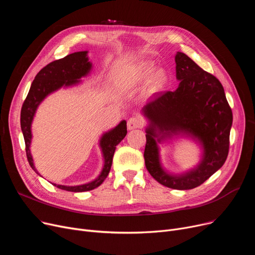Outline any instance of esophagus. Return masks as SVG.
<instances>
[{
    "instance_id": "esophagus-1",
    "label": "esophagus",
    "mask_w": 255,
    "mask_h": 255,
    "mask_svg": "<svg viewBox=\"0 0 255 255\" xmlns=\"http://www.w3.org/2000/svg\"><path fill=\"white\" fill-rule=\"evenodd\" d=\"M128 129L132 130V129H137L143 126V120L140 117L134 116V117H131L128 120V123H127Z\"/></svg>"
}]
</instances>
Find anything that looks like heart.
<instances>
[{"instance_id": "1", "label": "heart", "mask_w": 255, "mask_h": 255, "mask_svg": "<svg viewBox=\"0 0 255 255\" xmlns=\"http://www.w3.org/2000/svg\"><path fill=\"white\" fill-rule=\"evenodd\" d=\"M156 67L153 63H142L137 71V79L138 80H145L148 79L149 77H151L152 74L155 72ZM166 79L167 76L165 74V72L163 70H159L155 73L152 78V82H151V89L153 91H157L159 89H161L165 83H166Z\"/></svg>"}]
</instances>
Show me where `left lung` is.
Returning <instances> with one entry per match:
<instances>
[{
  "label": "left lung",
  "mask_w": 255,
  "mask_h": 255,
  "mask_svg": "<svg viewBox=\"0 0 255 255\" xmlns=\"http://www.w3.org/2000/svg\"><path fill=\"white\" fill-rule=\"evenodd\" d=\"M175 60L180 80L178 89L160 94L142 110L151 121L146 129L143 157L146 169L157 182L171 189L188 190L202 185L224 164L230 151L233 112L215 76L200 68L184 52H178ZM156 128L165 134L184 131L198 137L205 149L202 163L182 177L167 175L158 163L153 138Z\"/></svg>",
  "instance_id": "obj_1"
}]
</instances>
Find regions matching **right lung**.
Masks as SVG:
<instances>
[{"instance_id": "obj_1", "label": "right lung", "mask_w": 255, "mask_h": 255, "mask_svg": "<svg viewBox=\"0 0 255 255\" xmlns=\"http://www.w3.org/2000/svg\"><path fill=\"white\" fill-rule=\"evenodd\" d=\"M91 69V63L88 62L87 51H78L64 57L63 59L56 60L40 70L35 79L33 80L28 96L24 99L21 112H20V126L25 143V154L31 167L38 173L33 164V159L30 153L31 143V123L36 112L37 106L41 102L45 96H47L52 91L61 88L62 86H70L76 84L78 78L86 75ZM127 134V125L125 121L121 122L114 130L105 133L101 138L100 144L104 155V166L101 175L89 184L80 186H63L56 185L60 189L72 191V192H84L97 188L102 182L109 176L112 167L113 157L116 151V146L121 142Z\"/></svg>"}]
</instances>
